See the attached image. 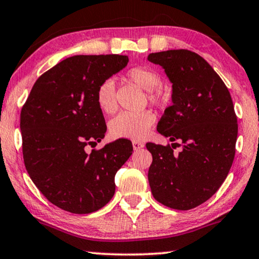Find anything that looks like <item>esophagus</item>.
Wrapping results in <instances>:
<instances>
[{
    "label": "esophagus",
    "mask_w": 259,
    "mask_h": 259,
    "mask_svg": "<svg viewBox=\"0 0 259 259\" xmlns=\"http://www.w3.org/2000/svg\"><path fill=\"white\" fill-rule=\"evenodd\" d=\"M132 145H133V148H134V151H139V150H141V148L144 147V144L139 143V141H133Z\"/></svg>",
    "instance_id": "34e87169"
}]
</instances>
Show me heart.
<instances>
[{"label": "heart", "mask_w": 259, "mask_h": 259, "mask_svg": "<svg viewBox=\"0 0 259 259\" xmlns=\"http://www.w3.org/2000/svg\"><path fill=\"white\" fill-rule=\"evenodd\" d=\"M126 77L141 90L147 92V99L152 105H159L164 100L161 92V76L150 67H133L126 73ZM95 99L99 108L106 114H113L118 108L115 98V84L112 79L102 81L98 87ZM155 122L153 113L123 112L109 121V132L114 138L139 140L144 139Z\"/></svg>", "instance_id": "obj_1"}]
</instances>
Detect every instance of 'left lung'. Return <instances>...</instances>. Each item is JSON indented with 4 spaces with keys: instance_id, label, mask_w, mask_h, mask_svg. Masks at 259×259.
Wrapping results in <instances>:
<instances>
[{
    "instance_id": "8db88e82",
    "label": "left lung",
    "mask_w": 259,
    "mask_h": 259,
    "mask_svg": "<svg viewBox=\"0 0 259 259\" xmlns=\"http://www.w3.org/2000/svg\"><path fill=\"white\" fill-rule=\"evenodd\" d=\"M147 60L162 67L172 83V105L159 120L158 132L174 148L146 144L153 161L148 183L155 200L175 210H191L213 196L235 158L238 134L232 99L213 68L186 49L152 53Z\"/></svg>"
}]
</instances>
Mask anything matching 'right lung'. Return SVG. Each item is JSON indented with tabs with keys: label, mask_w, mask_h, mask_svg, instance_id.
<instances>
[{
	"label": "right lung",
	"mask_w": 259,
	"mask_h": 259,
	"mask_svg": "<svg viewBox=\"0 0 259 259\" xmlns=\"http://www.w3.org/2000/svg\"><path fill=\"white\" fill-rule=\"evenodd\" d=\"M128 63L126 55H74L38 77L21 111L23 160L30 179L52 204L86 214L115 192L114 177L133 152L119 139L88 154L104 139L98 87Z\"/></svg>",
	"instance_id": "obj_1"
}]
</instances>
